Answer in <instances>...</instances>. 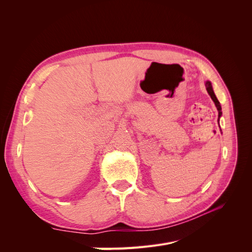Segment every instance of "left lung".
Returning a JSON list of instances; mask_svg holds the SVG:
<instances>
[{"mask_svg":"<svg viewBox=\"0 0 252 252\" xmlns=\"http://www.w3.org/2000/svg\"><path fill=\"white\" fill-rule=\"evenodd\" d=\"M206 89H207V91H208V94H209V95L211 96V98H212V101L215 102V104H216V106H217V109H218V111H219V118L222 116V108H220V102L218 101V98H217V96H216V94H215V93H213V89H212V86H211V83L209 82V81H207L206 82Z\"/></svg>","mask_w":252,"mask_h":252,"instance_id":"obj_1","label":"left lung"}]
</instances>
